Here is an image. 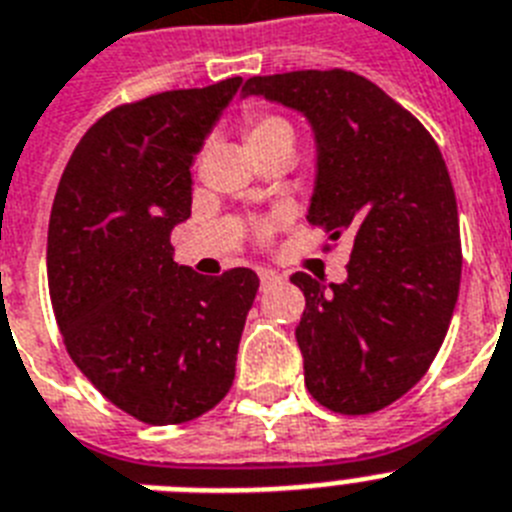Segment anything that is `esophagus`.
<instances>
[{
    "mask_svg": "<svg viewBox=\"0 0 512 512\" xmlns=\"http://www.w3.org/2000/svg\"><path fill=\"white\" fill-rule=\"evenodd\" d=\"M273 281H281V273H276V270H270V268H263L260 270V283H273Z\"/></svg>",
    "mask_w": 512,
    "mask_h": 512,
    "instance_id": "1",
    "label": "esophagus"
}]
</instances>
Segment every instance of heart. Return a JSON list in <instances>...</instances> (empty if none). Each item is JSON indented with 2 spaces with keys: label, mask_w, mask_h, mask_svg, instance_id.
<instances>
[{
  "label": "heart",
  "mask_w": 512,
  "mask_h": 512,
  "mask_svg": "<svg viewBox=\"0 0 512 512\" xmlns=\"http://www.w3.org/2000/svg\"><path fill=\"white\" fill-rule=\"evenodd\" d=\"M289 143L294 145V127L283 117L276 114H249L247 117V148L252 150H265L273 148V145Z\"/></svg>",
  "instance_id": "b5f03b06"
}]
</instances>
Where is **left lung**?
Listing matches in <instances>:
<instances>
[{"instance_id":"8db88e82","label":"left lung","mask_w":512,"mask_h":512,"mask_svg":"<svg viewBox=\"0 0 512 512\" xmlns=\"http://www.w3.org/2000/svg\"><path fill=\"white\" fill-rule=\"evenodd\" d=\"M257 96L299 111L317 148L307 221L349 236L346 281L294 273L304 385L336 414H372L422 380L461 286L458 205L448 166L419 119L367 77L302 70L249 77Z\"/></svg>"}]
</instances>
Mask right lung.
Returning a JSON list of instances; mask_svg holds the SVG:
<instances>
[{"instance_id": "1", "label": "right lung", "mask_w": 512, "mask_h": 512, "mask_svg": "<svg viewBox=\"0 0 512 512\" xmlns=\"http://www.w3.org/2000/svg\"><path fill=\"white\" fill-rule=\"evenodd\" d=\"M242 85L169 90L109 111L72 150L51 205L46 273L64 346L114 406L148 424L210 411L234 382L249 268L174 263L192 163Z\"/></svg>"}]
</instances>
